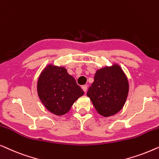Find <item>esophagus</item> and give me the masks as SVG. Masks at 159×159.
Instances as JSON below:
<instances>
[{"instance_id":"1","label":"esophagus","mask_w":159,"mask_h":159,"mask_svg":"<svg viewBox=\"0 0 159 159\" xmlns=\"http://www.w3.org/2000/svg\"><path fill=\"white\" fill-rule=\"evenodd\" d=\"M81 88H82V89H83V90H84V92H85V93H86V91H87V89H88V86H86V85H84V86H82V87H81Z\"/></svg>"}]
</instances>
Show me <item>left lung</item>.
I'll list each match as a JSON object with an SVG mask.
<instances>
[{
  "label": "left lung",
  "mask_w": 159,
  "mask_h": 159,
  "mask_svg": "<svg viewBox=\"0 0 159 159\" xmlns=\"http://www.w3.org/2000/svg\"><path fill=\"white\" fill-rule=\"evenodd\" d=\"M129 92L128 79L121 67L112 64L96 71L87 96L103 117L115 115L123 108Z\"/></svg>",
  "instance_id": "obj_1"
}]
</instances>
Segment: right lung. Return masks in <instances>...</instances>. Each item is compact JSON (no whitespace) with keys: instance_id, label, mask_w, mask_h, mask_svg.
<instances>
[{"instance_id":"1","label":"right lung","mask_w":159,"mask_h":159,"mask_svg":"<svg viewBox=\"0 0 159 159\" xmlns=\"http://www.w3.org/2000/svg\"><path fill=\"white\" fill-rule=\"evenodd\" d=\"M40 101L46 109L55 115L68 112L84 91L66 68L49 64L40 73L37 85Z\"/></svg>"}]
</instances>
